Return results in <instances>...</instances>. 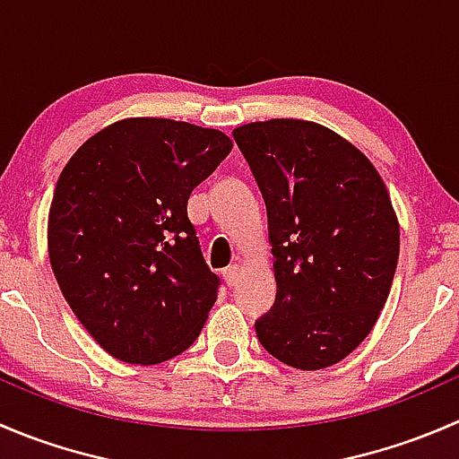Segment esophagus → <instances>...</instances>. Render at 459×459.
Segmentation results:
<instances>
[{
    "label": "esophagus",
    "mask_w": 459,
    "mask_h": 459,
    "mask_svg": "<svg viewBox=\"0 0 459 459\" xmlns=\"http://www.w3.org/2000/svg\"><path fill=\"white\" fill-rule=\"evenodd\" d=\"M221 277H224L226 284L233 289V286L238 284V280H239V266H238V264H230V266H226L224 271H221Z\"/></svg>",
    "instance_id": "34e87169"
}]
</instances>
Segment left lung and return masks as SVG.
Masks as SVG:
<instances>
[{
	"instance_id": "obj_1",
	"label": "left lung",
	"mask_w": 459,
	"mask_h": 459,
	"mask_svg": "<svg viewBox=\"0 0 459 459\" xmlns=\"http://www.w3.org/2000/svg\"><path fill=\"white\" fill-rule=\"evenodd\" d=\"M235 142L266 204L277 293L255 322L273 358L302 371L344 359L377 322L400 226L371 161L302 119L239 126Z\"/></svg>"
}]
</instances>
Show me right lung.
<instances>
[{"mask_svg": "<svg viewBox=\"0 0 459 459\" xmlns=\"http://www.w3.org/2000/svg\"><path fill=\"white\" fill-rule=\"evenodd\" d=\"M233 142L133 117L92 135L57 179L48 255L77 319L113 358L160 364L200 335L220 290L188 220L193 188Z\"/></svg>", "mask_w": 459, "mask_h": 459, "instance_id": "1", "label": "right lung"}]
</instances>
